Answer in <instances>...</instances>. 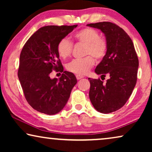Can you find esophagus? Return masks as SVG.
<instances>
[{
    "instance_id": "esophagus-1",
    "label": "esophagus",
    "mask_w": 152,
    "mask_h": 152,
    "mask_svg": "<svg viewBox=\"0 0 152 152\" xmlns=\"http://www.w3.org/2000/svg\"><path fill=\"white\" fill-rule=\"evenodd\" d=\"M83 77H84V76H82V75H76V78H77V80H81V79H82Z\"/></svg>"
}]
</instances>
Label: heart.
I'll return each mask as SVG.
<instances>
[{
  "label": "heart",
  "mask_w": 152,
  "mask_h": 152,
  "mask_svg": "<svg viewBox=\"0 0 152 152\" xmlns=\"http://www.w3.org/2000/svg\"><path fill=\"white\" fill-rule=\"evenodd\" d=\"M77 43L85 45L84 55L83 59L72 60L67 64L66 69L72 73L84 75H86L95 64V57L101 60L105 57L108 50V43L105 39L99 37V33L91 28H83L74 34ZM73 44L68 38L60 39L57 44V53L62 59H66L71 55Z\"/></svg>",
  "instance_id": "heart-1"
}]
</instances>
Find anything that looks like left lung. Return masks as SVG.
I'll return each instance as SVG.
<instances>
[{
	"mask_svg": "<svg viewBox=\"0 0 152 152\" xmlns=\"http://www.w3.org/2000/svg\"><path fill=\"white\" fill-rule=\"evenodd\" d=\"M99 29L105 34L108 50L105 57L95 68L102 80L109 76L107 82L100 79L88 78L89 97L97 111L109 113L125 104L137 81L138 59L134 43L123 29L111 22L87 25Z\"/></svg>",
	"mask_w": 152,
	"mask_h": 152,
	"instance_id": "left-lung-1",
	"label": "left lung"
}]
</instances>
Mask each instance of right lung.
I'll list each match as a JSON object with an SVG mask.
<instances>
[{
  "instance_id": "right-lung-1",
  "label": "right lung",
  "mask_w": 152,
  "mask_h": 152,
  "mask_svg": "<svg viewBox=\"0 0 152 152\" xmlns=\"http://www.w3.org/2000/svg\"><path fill=\"white\" fill-rule=\"evenodd\" d=\"M77 26L42 27L23 48L18 77L27 102L37 111L48 115L59 113L65 107L77 84L73 73L64 71L57 49L60 39ZM53 71L62 72L59 80L49 77Z\"/></svg>"
}]
</instances>
